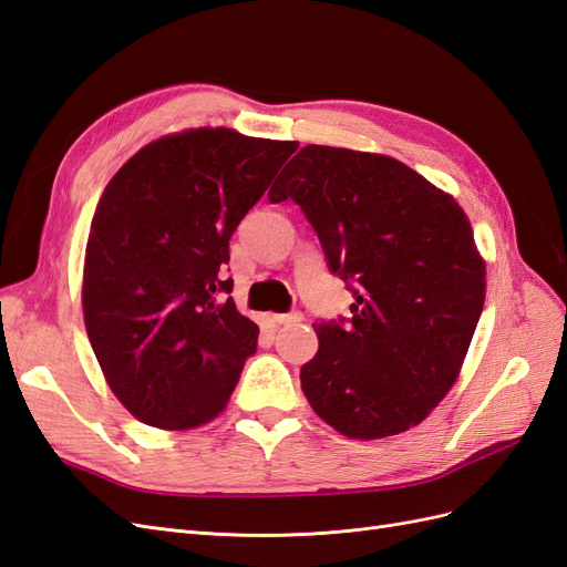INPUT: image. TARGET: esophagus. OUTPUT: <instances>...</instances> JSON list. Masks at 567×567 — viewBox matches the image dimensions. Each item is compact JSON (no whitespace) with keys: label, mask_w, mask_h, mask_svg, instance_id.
<instances>
[{"label":"esophagus","mask_w":567,"mask_h":567,"mask_svg":"<svg viewBox=\"0 0 567 567\" xmlns=\"http://www.w3.org/2000/svg\"><path fill=\"white\" fill-rule=\"evenodd\" d=\"M271 321H274V323H298V321H302V315H300V312H288V315H271Z\"/></svg>","instance_id":"1"}]
</instances>
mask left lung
Wrapping results in <instances>:
<instances>
[{
  "label": "left lung",
  "instance_id": "1",
  "mask_svg": "<svg viewBox=\"0 0 567 567\" xmlns=\"http://www.w3.org/2000/svg\"><path fill=\"white\" fill-rule=\"evenodd\" d=\"M274 182L293 198L333 274L352 284L350 323H315L300 369L315 414L350 440L419 425L458 379L485 305V260L452 194L381 153L310 144Z\"/></svg>",
  "mask_w": 567,
  "mask_h": 567
}]
</instances>
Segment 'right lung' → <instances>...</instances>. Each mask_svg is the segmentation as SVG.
I'll list each match as a JSON object with an SVG mask.
<instances>
[{
  "label": "right lung",
  "instance_id": "right-lung-1",
  "mask_svg": "<svg viewBox=\"0 0 567 567\" xmlns=\"http://www.w3.org/2000/svg\"><path fill=\"white\" fill-rule=\"evenodd\" d=\"M298 142L198 127L117 169L84 250L82 312L115 398L134 419L188 431L227 409L260 329L221 277L229 238Z\"/></svg>",
  "mask_w": 567,
  "mask_h": 567
}]
</instances>
